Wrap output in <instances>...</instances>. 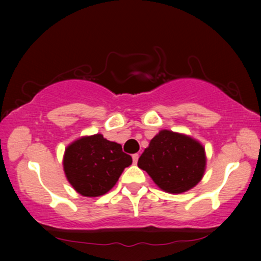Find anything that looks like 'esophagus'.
<instances>
[{"label": "esophagus", "mask_w": 261, "mask_h": 261, "mask_svg": "<svg viewBox=\"0 0 261 261\" xmlns=\"http://www.w3.org/2000/svg\"><path fill=\"white\" fill-rule=\"evenodd\" d=\"M132 158H133V163L137 164L138 163V159H139V154H138V153H135V154L132 155Z\"/></svg>", "instance_id": "obj_1"}]
</instances>
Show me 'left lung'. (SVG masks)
<instances>
[{"mask_svg":"<svg viewBox=\"0 0 261 261\" xmlns=\"http://www.w3.org/2000/svg\"><path fill=\"white\" fill-rule=\"evenodd\" d=\"M138 166L163 191L183 194L195 188L204 176L205 148L190 135L162 129L149 141Z\"/></svg>","mask_w":261,"mask_h":261,"instance_id":"1","label":"left lung"}]
</instances>
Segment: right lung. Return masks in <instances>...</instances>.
Here are the masks:
<instances>
[{
	"label": "right lung",
	"mask_w": 261,
	"mask_h": 261,
	"mask_svg": "<svg viewBox=\"0 0 261 261\" xmlns=\"http://www.w3.org/2000/svg\"><path fill=\"white\" fill-rule=\"evenodd\" d=\"M130 164L132 156L123 153L122 146L102 134L78 138L63 156L67 181L84 197H98L112 190Z\"/></svg>",
	"instance_id": "right-lung-1"
}]
</instances>
